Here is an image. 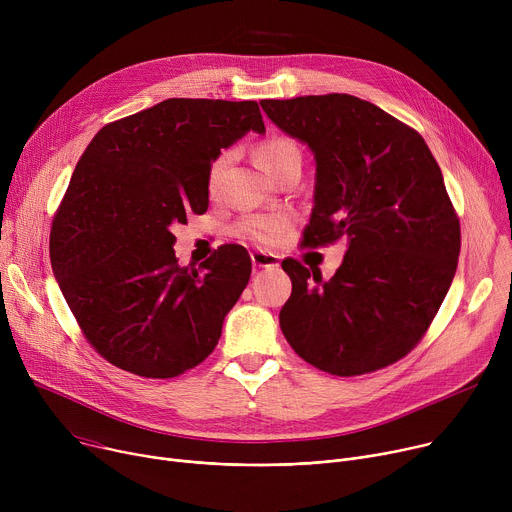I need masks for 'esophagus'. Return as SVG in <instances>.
Segmentation results:
<instances>
[{"label": "esophagus", "mask_w": 512, "mask_h": 512, "mask_svg": "<svg viewBox=\"0 0 512 512\" xmlns=\"http://www.w3.org/2000/svg\"><path fill=\"white\" fill-rule=\"evenodd\" d=\"M251 261L255 267H280V257L273 253H263V251H255L251 255Z\"/></svg>", "instance_id": "34e87169"}]
</instances>
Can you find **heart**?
I'll return each mask as SVG.
<instances>
[{"mask_svg":"<svg viewBox=\"0 0 512 512\" xmlns=\"http://www.w3.org/2000/svg\"><path fill=\"white\" fill-rule=\"evenodd\" d=\"M255 159L259 167L269 173L271 177L280 175L288 165L300 163V149L290 141V138L284 136H271L267 141L259 143L255 149ZM230 163V153L218 155L210 169H208V192L210 196L218 194L222 175ZM292 228V218L288 214H259V216H249L243 222H239L237 232L241 237L249 239L255 245L261 247H273L280 243Z\"/></svg>","mask_w":512,"mask_h":512,"instance_id":"obj_1","label":"heart"}]
</instances>
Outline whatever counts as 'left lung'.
I'll list each match as a JSON object with an SVG mask.
<instances>
[{
    "label": "left lung",
    "instance_id": "1",
    "mask_svg": "<svg viewBox=\"0 0 512 512\" xmlns=\"http://www.w3.org/2000/svg\"><path fill=\"white\" fill-rule=\"evenodd\" d=\"M261 108L316 161L302 245L347 243L329 282L296 259L282 263L292 280L280 312L286 341L343 378L402 359L445 300L461 247L433 153L414 128L355 96L261 100Z\"/></svg>",
    "mask_w": 512,
    "mask_h": 512
}]
</instances>
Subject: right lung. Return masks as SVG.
<instances>
[{
  "label": "right lung",
  "instance_id": "1",
  "mask_svg": "<svg viewBox=\"0 0 512 512\" xmlns=\"http://www.w3.org/2000/svg\"><path fill=\"white\" fill-rule=\"evenodd\" d=\"M257 102L171 98L106 124L81 155L51 228V263L85 339L143 378H175L216 347L251 277L241 245L179 267L171 232L208 210V169Z\"/></svg>",
  "mask_w": 512,
  "mask_h": 512
}]
</instances>
